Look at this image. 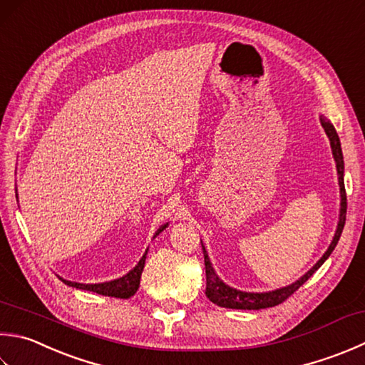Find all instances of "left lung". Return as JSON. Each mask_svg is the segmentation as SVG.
Here are the masks:
<instances>
[{"label":"left lung","mask_w":365,"mask_h":365,"mask_svg":"<svg viewBox=\"0 0 365 365\" xmlns=\"http://www.w3.org/2000/svg\"><path fill=\"white\" fill-rule=\"evenodd\" d=\"M321 125H323L324 131L327 134V138L331 140V147H332V155L334 160L337 163V174H339V185H340V215H339V225H337V231H335L334 239L331 242L327 252L323 255L315 266H313L309 272L299 278L297 282L288 284V287L275 289V291H269V292H245V291H239L234 289L231 287H227L226 283H223L218 278V275L213 270L209 255H207L205 248L204 250V264H205V280H207V288H205V296L210 299L213 304H217L218 307H225V309H237V310H259V309H269V307H275L278 304H282L287 301V299L294 294V292L302 287V284L309 280V278L317 272V270L323 266V262L329 258L331 253L334 252L335 245L339 244V239L341 235V231H344L345 226V220H346V192H345V182H344V155H341V147H340V139L339 134L335 131L334 125L329 120H326L324 117H319ZM202 244V242H201Z\"/></svg>","instance_id":"8db88e82"}]
</instances>
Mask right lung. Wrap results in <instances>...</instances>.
I'll return each mask as SVG.
<instances>
[{
    "label": "right lung",
    "instance_id": "right-lung-1",
    "mask_svg": "<svg viewBox=\"0 0 365 365\" xmlns=\"http://www.w3.org/2000/svg\"><path fill=\"white\" fill-rule=\"evenodd\" d=\"M168 223L163 225L158 231H156L155 237L158 235L163 230H166ZM145 258H147V252L142 256L140 261L138 262L133 270H130L126 275H123L121 278H117V280L112 282H106V283H95V284H85V283H76V282H69L64 280V278H60V280L68 284V287L73 288H78V289H85V291H93L96 294H103V296H110V297H120V299H128L135 294L138 291L139 284H140V275L142 270H144V264H145Z\"/></svg>",
    "mask_w": 365,
    "mask_h": 365
}]
</instances>
